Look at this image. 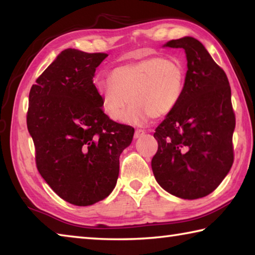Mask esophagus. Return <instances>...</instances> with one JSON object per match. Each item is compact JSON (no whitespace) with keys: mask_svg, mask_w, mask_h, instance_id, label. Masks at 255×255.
I'll return each mask as SVG.
<instances>
[{"mask_svg":"<svg viewBox=\"0 0 255 255\" xmlns=\"http://www.w3.org/2000/svg\"><path fill=\"white\" fill-rule=\"evenodd\" d=\"M145 133V130H143V129H136L135 130V133H133V137L135 138H139L141 137Z\"/></svg>","mask_w":255,"mask_h":255,"instance_id":"esophagus-1","label":"esophagus"}]
</instances>
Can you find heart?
I'll list each match as a JSON object with an SVG mask.
<instances>
[{"instance_id": "b5f03b06", "label": "heart", "mask_w": 255, "mask_h": 255, "mask_svg": "<svg viewBox=\"0 0 255 255\" xmlns=\"http://www.w3.org/2000/svg\"><path fill=\"white\" fill-rule=\"evenodd\" d=\"M185 71L178 62L150 56L123 64L111 72V80L97 82L102 107L110 119L141 124L148 118L169 115L181 100ZM131 101H128V99Z\"/></svg>"}]
</instances>
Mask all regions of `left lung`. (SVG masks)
Here are the masks:
<instances>
[{
  "instance_id": "8db88e82",
  "label": "left lung",
  "mask_w": 255,
  "mask_h": 255,
  "mask_svg": "<svg viewBox=\"0 0 255 255\" xmlns=\"http://www.w3.org/2000/svg\"><path fill=\"white\" fill-rule=\"evenodd\" d=\"M165 46L185 50L188 71L181 100L155 129L158 148L152 170L171 195L198 199L222 183L234 162L231 86L226 73L195 38Z\"/></svg>"
}]
</instances>
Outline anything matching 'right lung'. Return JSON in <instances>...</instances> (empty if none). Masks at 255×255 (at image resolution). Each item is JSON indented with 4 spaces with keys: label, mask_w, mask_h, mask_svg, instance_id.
Instances as JSON below:
<instances>
[{
    "label": "right lung",
    "mask_w": 255,
    "mask_h": 255,
    "mask_svg": "<svg viewBox=\"0 0 255 255\" xmlns=\"http://www.w3.org/2000/svg\"><path fill=\"white\" fill-rule=\"evenodd\" d=\"M108 56L68 48L42 72L29 93L27 126L40 175L75 206L105 199L119 175V157L135 129L102 110L93 76Z\"/></svg>",
    "instance_id": "add662e5"
}]
</instances>
